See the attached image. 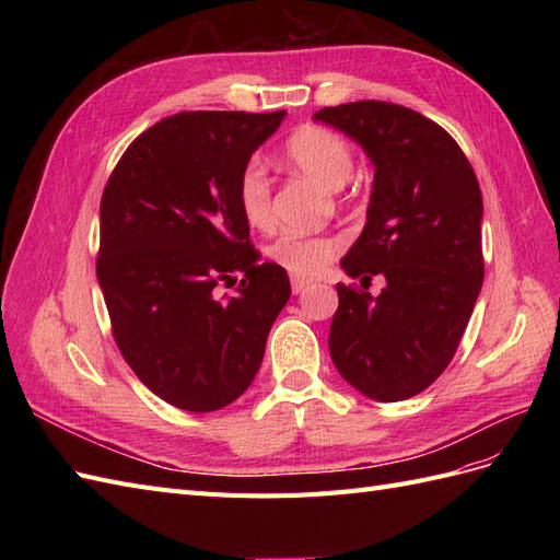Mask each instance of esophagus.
<instances>
[{
  "label": "esophagus",
  "instance_id": "34e87169",
  "mask_svg": "<svg viewBox=\"0 0 560 560\" xmlns=\"http://www.w3.org/2000/svg\"><path fill=\"white\" fill-rule=\"evenodd\" d=\"M306 287H311V280H306V278H292V292L294 294H301L303 290H306Z\"/></svg>",
  "mask_w": 560,
  "mask_h": 560
}]
</instances>
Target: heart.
<instances>
[{"instance_id": "obj_1", "label": "heart", "mask_w": 560, "mask_h": 560, "mask_svg": "<svg viewBox=\"0 0 560 560\" xmlns=\"http://www.w3.org/2000/svg\"><path fill=\"white\" fill-rule=\"evenodd\" d=\"M284 156L303 175L319 182L327 189H341L350 179L354 156L350 144L327 128L303 126L284 144ZM238 208L252 229L273 226V202H270V182L257 161H249L238 177ZM331 238L303 233H280L273 243L266 245V257L287 273L296 278H311L319 273L336 254Z\"/></svg>"}]
</instances>
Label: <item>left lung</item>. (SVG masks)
I'll return each instance as SVG.
<instances>
[{
    "mask_svg": "<svg viewBox=\"0 0 560 560\" xmlns=\"http://www.w3.org/2000/svg\"><path fill=\"white\" fill-rule=\"evenodd\" d=\"M313 118L376 167L366 224L341 268L364 290L371 276L385 278L378 296L336 284L331 362L369 399H409L442 376L481 292L477 175L451 135L409 107L360 100Z\"/></svg>",
    "mask_w": 560,
    "mask_h": 560,
    "instance_id": "8db88e82",
    "label": "left lung"
}]
</instances>
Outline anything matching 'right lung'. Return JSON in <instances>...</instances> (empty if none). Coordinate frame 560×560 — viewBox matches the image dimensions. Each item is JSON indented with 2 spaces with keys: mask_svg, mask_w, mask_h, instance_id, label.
Segmentation results:
<instances>
[{
  "mask_svg": "<svg viewBox=\"0 0 560 560\" xmlns=\"http://www.w3.org/2000/svg\"><path fill=\"white\" fill-rule=\"evenodd\" d=\"M287 112H182L144 130L100 202L97 282L116 346L151 393L210 413L257 376L290 301L287 270L259 264L238 177ZM244 280L233 298L219 281Z\"/></svg>",
  "mask_w": 560,
  "mask_h": 560,
  "instance_id": "obj_1",
  "label": "right lung"
}]
</instances>
